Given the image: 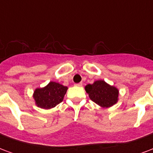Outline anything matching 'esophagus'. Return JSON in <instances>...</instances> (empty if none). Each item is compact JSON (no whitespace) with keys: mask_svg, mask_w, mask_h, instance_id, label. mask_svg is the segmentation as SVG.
<instances>
[{"mask_svg":"<svg viewBox=\"0 0 153 153\" xmlns=\"http://www.w3.org/2000/svg\"><path fill=\"white\" fill-rule=\"evenodd\" d=\"M82 85H83V83H79L75 84V86H78V87H81Z\"/></svg>","mask_w":153,"mask_h":153,"instance_id":"esophagus-1","label":"esophagus"}]
</instances>
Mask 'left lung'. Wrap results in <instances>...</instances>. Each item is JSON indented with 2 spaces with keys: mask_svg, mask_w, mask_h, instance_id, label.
I'll list each match as a JSON object with an SVG mask.
<instances>
[{
  "mask_svg": "<svg viewBox=\"0 0 153 153\" xmlns=\"http://www.w3.org/2000/svg\"><path fill=\"white\" fill-rule=\"evenodd\" d=\"M85 91L89 98L102 108L114 106L119 100V89L104 80H97L93 84L85 86Z\"/></svg>",
  "mask_w": 153,
  "mask_h": 153,
  "instance_id": "8db88e82",
  "label": "left lung"
}]
</instances>
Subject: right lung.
<instances>
[{
    "label": "right lung",
    "instance_id": "right-lung-1",
    "mask_svg": "<svg viewBox=\"0 0 153 153\" xmlns=\"http://www.w3.org/2000/svg\"><path fill=\"white\" fill-rule=\"evenodd\" d=\"M67 89L66 86L51 81L47 86L34 90L33 97L35 104L42 109H51L63 101Z\"/></svg>",
    "mask_w": 153,
    "mask_h": 153
}]
</instances>
